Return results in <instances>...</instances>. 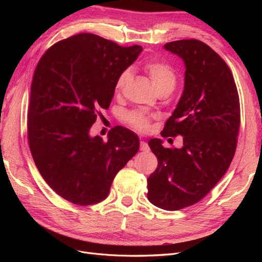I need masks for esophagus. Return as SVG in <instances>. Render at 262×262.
Returning a JSON list of instances; mask_svg holds the SVG:
<instances>
[{"label": "esophagus", "instance_id": "esophagus-1", "mask_svg": "<svg viewBox=\"0 0 262 262\" xmlns=\"http://www.w3.org/2000/svg\"><path fill=\"white\" fill-rule=\"evenodd\" d=\"M140 149L143 150V152H148V150H149V146H148V144L146 143V142L141 141V142H140Z\"/></svg>", "mask_w": 262, "mask_h": 262}]
</instances>
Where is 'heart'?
Returning a JSON list of instances; mask_svg holds the SVG:
<instances>
[{
    "instance_id": "1",
    "label": "heart",
    "mask_w": 262,
    "mask_h": 262,
    "mask_svg": "<svg viewBox=\"0 0 262 262\" xmlns=\"http://www.w3.org/2000/svg\"><path fill=\"white\" fill-rule=\"evenodd\" d=\"M145 72L150 78V82L153 83L157 92L161 90L167 89L176 84V74L172 68L164 61H149L144 67ZM131 81V72L129 70H124L123 72L119 74L116 81V93H121L124 87ZM125 122L131 128L140 132H145L149 128V118L141 112H130L125 115Z\"/></svg>"
}]
</instances>
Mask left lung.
Listing matches in <instances>:
<instances>
[{
    "instance_id": "obj_1",
    "label": "left lung",
    "mask_w": 262,
    "mask_h": 262,
    "mask_svg": "<svg viewBox=\"0 0 262 262\" xmlns=\"http://www.w3.org/2000/svg\"><path fill=\"white\" fill-rule=\"evenodd\" d=\"M185 61V90L162 131L164 138L184 137L181 148L148 145L157 168L147 178V198L156 207L176 211L199 202L228 169L241 125L239 96L226 62L196 39L166 43Z\"/></svg>"
}]
</instances>
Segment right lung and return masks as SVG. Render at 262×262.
I'll return each mask as SVG.
<instances>
[{
    "label": "right lung",
    "instance_id": "right-lung-1",
    "mask_svg": "<svg viewBox=\"0 0 262 262\" xmlns=\"http://www.w3.org/2000/svg\"><path fill=\"white\" fill-rule=\"evenodd\" d=\"M142 47H121L83 33L51 46L39 60L30 87L27 138L47 184L78 205L104 200L118 171L138 153V136L115 126L108 140L90 137L100 109H108L116 81Z\"/></svg>",
    "mask_w": 262,
    "mask_h": 262
}]
</instances>
